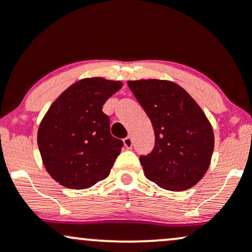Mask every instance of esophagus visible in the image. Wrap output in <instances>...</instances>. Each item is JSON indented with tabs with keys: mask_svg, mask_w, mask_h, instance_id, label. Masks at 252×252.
Wrapping results in <instances>:
<instances>
[{
	"mask_svg": "<svg viewBox=\"0 0 252 252\" xmlns=\"http://www.w3.org/2000/svg\"><path fill=\"white\" fill-rule=\"evenodd\" d=\"M123 143H124V147H126V148H128V149L131 148V147H132V140H131V137H130V136H128V137L124 138Z\"/></svg>",
	"mask_w": 252,
	"mask_h": 252,
	"instance_id": "34e87169",
	"label": "esophagus"
}]
</instances>
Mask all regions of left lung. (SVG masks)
Returning <instances> with one entry per match:
<instances>
[{"instance_id":"left-lung-1","label":"left lung","mask_w":252,"mask_h":252,"mask_svg":"<svg viewBox=\"0 0 252 252\" xmlns=\"http://www.w3.org/2000/svg\"><path fill=\"white\" fill-rule=\"evenodd\" d=\"M128 86L155 132L154 149L140 158L146 178L174 192L193 187L209 169L215 148L205 112L186 90L170 80H129Z\"/></svg>"}]
</instances>
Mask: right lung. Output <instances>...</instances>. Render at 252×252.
<instances>
[{
	"mask_svg": "<svg viewBox=\"0 0 252 252\" xmlns=\"http://www.w3.org/2000/svg\"><path fill=\"white\" fill-rule=\"evenodd\" d=\"M122 88L120 80L84 78L52 103L37 130L46 170L67 189H85L108 178L123 142L110 134L104 103Z\"/></svg>",
	"mask_w": 252,
	"mask_h": 252,
	"instance_id": "right-lung-1",
	"label": "right lung"
}]
</instances>
